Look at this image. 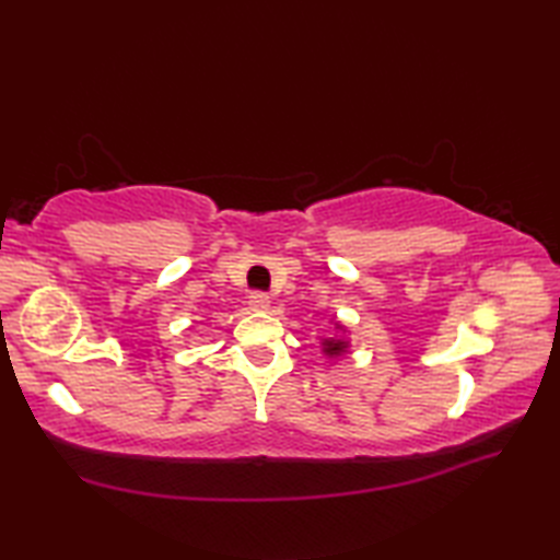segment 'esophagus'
<instances>
[{"label": "esophagus", "mask_w": 560, "mask_h": 560, "mask_svg": "<svg viewBox=\"0 0 560 560\" xmlns=\"http://www.w3.org/2000/svg\"><path fill=\"white\" fill-rule=\"evenodd\" d=\"M249 307H253V311H257V313H261V311H269V295L267 293H253L249 295Z\"/></svg>", "instance_id": "obj_1"}]
</instances>
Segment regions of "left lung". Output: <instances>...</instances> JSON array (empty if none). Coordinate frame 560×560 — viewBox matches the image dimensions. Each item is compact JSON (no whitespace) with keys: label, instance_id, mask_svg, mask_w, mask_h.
Listing matches in <instances>:
<instances>
[{"label":"left lung","instance_id":"obj_1","mask_svg":"<svg viewBox=\"0 0 560 560\" xmlns=\"http://www.w3.org/2000/svg\"><path fill=\"white\" fill-rule=\"evenodd\" d=\"M335 329L339 331H347V327H343L341 323H335ZM349 351V339L347 337H329V339H323V353L327 355V359H339V355H343Z\"/></svg>","mask_w":560,"mask_h":560}]
</instances>
